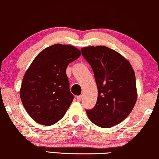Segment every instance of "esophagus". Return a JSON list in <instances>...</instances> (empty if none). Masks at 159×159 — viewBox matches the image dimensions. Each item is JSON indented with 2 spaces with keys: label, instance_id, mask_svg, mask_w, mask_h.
<instances>
[{
  "label": "esophagus",
  "instance_id": "1",
  "mask_svg": "<svg viewBox=\"0 0 159 159\" xmlns=\"http://www.w3.org/2000/svg\"><path fill=\"white\" fill-rule=\"evenodd\" d=\"M82 95H78V96L77 97V101H81V100H82Z\"/></svg>",
  "mask_w": 159,
  "mask_h": 159
}]
</instances>
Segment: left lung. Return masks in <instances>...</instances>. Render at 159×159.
<instances>
[{
  "label": "left lung",
  "mask_w": 159,
  "mask_h": 159,
  "mask_svg": "<svg viewBox=\"0 0 159 159\" xmlns=\"http://www.w3.org/2000/svg\"><path fill=\"white\" fill-rule=\"evenodd\" d=\"M82 54L92 67L98 88L95 107L86 110L95 125L109 128L121 123L133 109L138 98L135 74L127 58L109 48L84 47Z\"/></svg>",
  "instance_id": "8db88e82"
}]
</instances>
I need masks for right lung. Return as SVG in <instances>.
I'll return each mask as SVG.
<instances>
[{"instance_id": "add662e5", "label": "right lung", "mask_w": 159, "mask_h": 159, "mask_svg": "<svg viewBox=\"0 0 159 159\" xmlns=\"http://www.w3.org/2000/svg\"><path fill=\"white\" fill-rule=\"evenodd\" d=\"M81 52L69 45L55 44L34 58L20 88L22 104L31 118L42 125L58 122L73 101L66 69Z\"/></svg>"}]
</instances>
